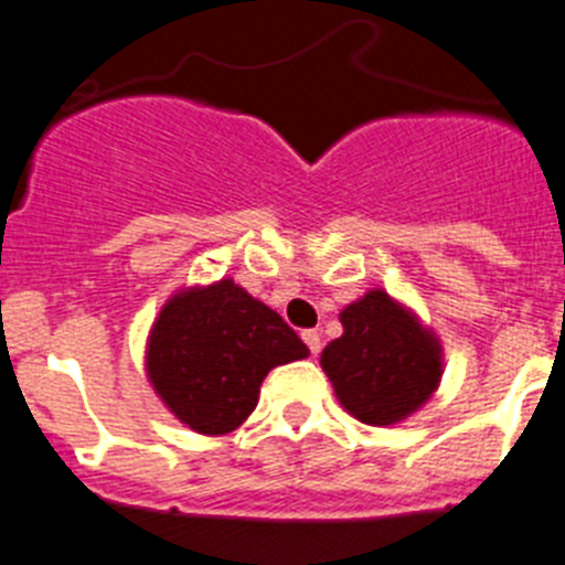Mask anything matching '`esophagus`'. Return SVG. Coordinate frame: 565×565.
Wrapping results in <instances>:
<instances>
[{
	"mask_svg": "<svg viewBox=\"0 0 565 565\" xmlns=\"http://www.w3.org/2000/svg\"><path fill=\"white\" fill-rule=\"evenodd\" d=\"M302 340H306V345L311 354H320V349H322L320 331H302Z\"/></svg>",
	"mask_w": 565,
	"mask_h": 565,
	"instance_id": "obj_1",
	"label": "esophagus"
}]
</instances>
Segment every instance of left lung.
Wrapping results in <instances>:
<instances>
[{"label": "left lung", "mask_w": 565, "mask_h": 565, "mask_svg": "<svg viewBox=\"0 0 565 565\" xmlns=\"http://www.w3.org/2000/svg\"><path fill=\"white\" fill-rule=\"evenodd\" d=\"M340 322L342 337L320 354L340 406L369 426L420 412L443 377L440 337L383 288L342 308Z\"/></svg>", "instance_id": "8db88e82"}]
</instances>
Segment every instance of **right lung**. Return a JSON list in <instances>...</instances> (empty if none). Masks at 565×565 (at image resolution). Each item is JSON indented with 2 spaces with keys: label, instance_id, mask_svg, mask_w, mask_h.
<instances>
[{
  "label": "right lung",
  "instance_id": "add662e5",
  "mask_svg": "<svg viewBox=\"0 0 565 565\" xmlns=\"http://www.w3.org/2000/svg\"><path fill=\"white\" fill-rule=\"evenodd\" d=\"M308 356L288 322L234 279L180 288L153 320L145 371L191 431L220 437L248 420L268 371Z\"/></svg>",
  "mask_w": 565,
  "mask_h": 565
}]
</instances>
